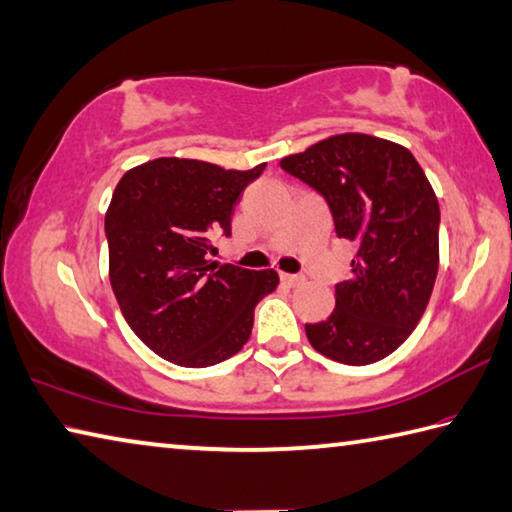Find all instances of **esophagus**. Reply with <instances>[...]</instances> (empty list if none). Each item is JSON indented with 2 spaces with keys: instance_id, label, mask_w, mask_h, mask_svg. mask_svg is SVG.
I'll list each match as a JSON object with an SVG mask.
<instances>
[{
  "instance_id": "1",
  "label": "esophagus",
  "mask_w": 512,
  "mask_h": 512,
  "mask_svg": "<svg viewBox=\"0 0 512 512\" xmlns=\"http://www.w3.org/2000/svg\"><path fill=\"white\" fill-rule=\"evenodd\" d=\"M280 280L288 286H297V284L304 282V277L302 275H291V273H280Z\"/></svg>"
}]
</instances>
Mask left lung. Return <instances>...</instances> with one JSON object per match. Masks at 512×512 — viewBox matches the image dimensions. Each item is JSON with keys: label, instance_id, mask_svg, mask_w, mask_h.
I'll use <instances>...</instances> for the list:
<instances>
[{"label": "left lung", "instance_id": "obj_1", "mask_svg": "<svg viewBox=\"0 0 512 512\" xmlns=\"http://www.w3.org/2000/svg\"><path fill=\"white\" fill-rule=\"evenodd\" d=\"M280 167L331 210L336 235L356 241L336 309L306 324L311 347L342 365H371L410 338L439 273V201L410 150L367 134H338Z\"/></svg>", "mask_w": 512, "mask_h": 512}]
</instances>
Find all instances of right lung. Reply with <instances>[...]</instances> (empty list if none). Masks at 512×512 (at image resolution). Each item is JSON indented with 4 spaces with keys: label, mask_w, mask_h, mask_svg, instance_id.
<instances>
[{
    "label": "right lung",
    "mask_w": 512,
    "mask_h": 512,
    "mask_svg": "<svg viewBox=\"0 0 512 512\" xmlns=\"http://www.w3.org/2000/svg\"><path fill=\"white\" fill-rule=\"evenodd\" d=\"M154 159L123 174L105 215L109 280L132 331L161 358L210 367L246 345L255 306L280 277L217 264L241 192L264 172Z\"/></svg>",
    "instance_id": "right-lung-1"
}]
</instances>
